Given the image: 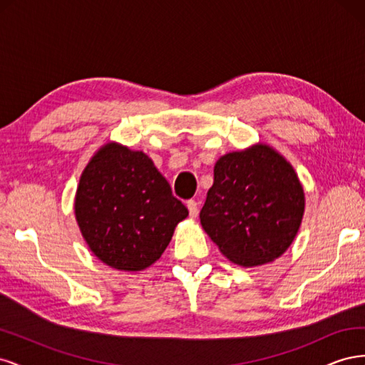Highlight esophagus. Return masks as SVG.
Returning <instances> with one entry per match:
<instances>
[{
    "instance_id": "esophagus-1",
    "label": "esophagus",
    "mask_w": 365,
    "mask_h": 365,
    "mask_svg": "<svg viewBox=\"0 0 365 365\" xmlns=\"http://www.w3.org/2000/svg\"><path fill=\"white\" fill-rule=\"evenodd\" d=\"M187 208H189L190 217H196V216H197V212H200V210H197L196 201H189V202H187Z\"/></svg>"
}]
</instances>
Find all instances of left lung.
Instances as JSON below:
<instances>
[{
    "instance_id": "left-lung-1",
    "label": "left lung",
    "mask_w": 365,
    "mask_h": 365,
    "mask_svg": "<svg viewBox=\"0 0 365 365\" xmlns=\"http://www.w3.org/2000/svg\"><path fill=\"white\" fill-rule=\"evenodd\" d=\"M213 173L200 219L219 251L244 268L279 259L292 245L306 207L292 164L259 141L225 153Z\"/></svg>"
}]
</instances>
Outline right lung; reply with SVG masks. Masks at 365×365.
Returning a JSON list of instances; mask_svg holds the SVG:
<instances>
[{
    "mask_svg": "<svg viewBox=\"0 0 365 365\" xmlns=\"http://www.w3.org/2000/svg\"><path fill=\"white\" fill-rule=\"evenodd\" d=\"M74 215L98 260L137 272L161 257L189 210L145 152L108 141L81 175Z\"/></svg>",
    "mask_w": 365,
    "mask_h": 365,
    "instance_id": "add662e5",
    "label": "right lung"
}]
</instances>
